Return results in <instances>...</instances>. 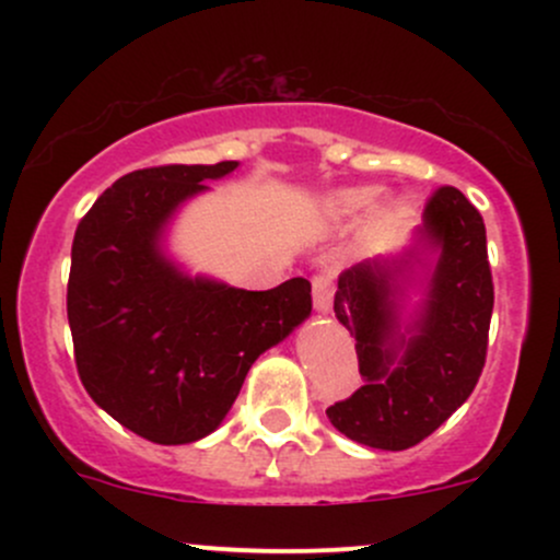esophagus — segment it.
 <instances>
[{
    "mask_svg": "<svg viewBox=\"0 0 560 560\" xmlns=\"http://www.w3.org/2000/svg\"><path fill=\"white\" fill-rule=\"evenodd\" d=\"M331 294H334V284H331V273L320 271L313 276V305H316L318 313H326L331 307Z\"/></svg>",
    "mask_w": 560,
    "mask_h": 560,
    "instance_id": "obj_1",
    "label": "esophagus"
}]
</instances>
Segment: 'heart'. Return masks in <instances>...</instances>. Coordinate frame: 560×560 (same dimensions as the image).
Instances as JSON below:
<instances>
[{"label":"heart","instance_id":"obj_1","mask_svg":"<svg viewBox=\"0 0 560 560\" xmlns=\"http://www.w3.org/2000/svg\"><path fill=\"white\" fill-rule=\"evenodd\" d=\"M376 197H378L376 186H352V189L337 191V195L329 199V208L337 215H352V213H361L365 208H371V205L376 202ZM400 205L402 202H397V199H392V202L384 205V208L378 210V221H389V218H395L400 213Z\"/></svg>","mask_w":560,"mask_h":560}]
</instances>
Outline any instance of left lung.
<instances>
[{"label": "left lung", "instance_id": "obj_1", "mask_svg": "<svg viewBox=\"0 0 560 560\" xmlns=\"http://www.w3.org/2000/svg\"><path fill=\"white\" fill-rule=\"evenodd\" d=\"M419 234L440 258L408 334H400L395 302L408 260L358 262L334 294L365 384L326 416L345 436L378 450H408L440 429L477 387L487 358L494 287L479 210L455 186H440Z\"/></svg>", "mask_w": 560, "mask_h": 560}]
</instances>
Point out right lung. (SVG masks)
I'll use <instances>...</instances> for the list:
<instances>
[{
	"label": "right lung",
	"mask_w": 560,
	"mask_h": 560,
	"mask_svg": "<svg viewBox=\"0 0 560 560\" xmlns=\"http://www.w3.org/2000/svg\"><path fill=\"white\" fill-rule=\"evenodd\" d=\"M236 165L126 173L73 236L68 324L75 369L102 410L158 445H186L218 429L249 365L311 316L307 279L247 292L189 279L160 249L178 205Z\"/></svg>",
	"instance_id": "obj_1"
}]
</instances>
